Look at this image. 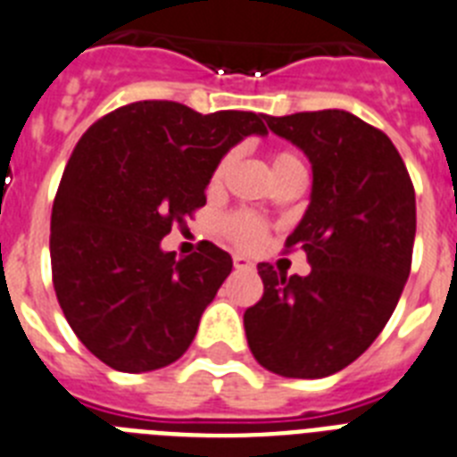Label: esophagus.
<instances>
[{"label":"esophagus","instance_id":"34e87169","mask_svg":"<svg viewBox=\"0 0 457 457\" xmlns=\"http://www.w3.org/2000/svg\"><path fill=\"white\" fill-rule=\"evenodd\" d=\"M233 266H236L237 270H254V263H252L247 256H240V254L233 256Z\"/></svg>","mask_w":457,"mask_h":457}]
</instances>
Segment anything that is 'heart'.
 Masks as SVG:
<instances>
[{
	"label": "heart",
	"mask_w": 457,
	"mask_h": 457,
	"mask_svg": "<svg viewBox=\"0 0 457 457\" xmlns=\"http://www.w3.org/2000/svg\"><path fill=\"white\" fill-rule=\"evenodd\" d=\"M233 161H236V154L233 152H228L221 158L220 163H217V168H214L212 177H210V187L220 188L221 184H224ZM270 168H273L278 179L287 175H305L303 161H301L294 152H285V149L270 154ZM266 228H269L266 221L252 212H233L221 221V231H224V236L228 237L233 245L243 247V250H254V247H259V245L263 243V237H266Z\"/></svg>",
	"instance_id": "b5f03b06"
}]
</instances>
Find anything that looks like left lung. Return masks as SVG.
Segmentation results:
<instances>
[{"label": "left lung", "mask_w": 457, "mask_h": 457, "mask_svg": "<svg viewBox=\"0 0 457 457\" xmlns=\"http://www.w3.org/2000/svg\"><path fill=\"white\" fill-rule=\"evenodd\" d=\"M312 165L311 205L285 247L311 273L259 263L263 296L245 311L254 360L285 378H324L355 361L397 308L411 273L416 191L383 130L343 109L263 116Z\"/></svg>", "instance_id": "8db88e82"}]
</instances>
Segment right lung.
<instances>
[{
    "label": "right lung",
    "instance_id": "obj_1",
    "mask_svg": "<svg viewBox=\"0 0 457 457\" xmlns=\"http://www.w3.org/2000/svg\"><path fill=\"white\" fill-rule=\"evenodd\" d=\"M247 135H266L263 114L145 100L77 142L53 201V287L79 341L107 367L154 371L191 345L231 254L205 240L177 259L161 240L205 205L214 168Z\"/></svg>",
    "mask_w": 457,
    "mask_h": 457
}]
</instances>
